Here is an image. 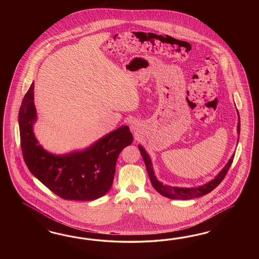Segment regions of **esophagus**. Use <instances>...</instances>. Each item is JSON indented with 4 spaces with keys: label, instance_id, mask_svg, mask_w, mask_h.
<instances>
[{
    "label": "esophagus",
    "instance_id": "34e87169",
    "mask_svg": "<svg viewBox=\"0 0 259 259\" xmlns=\"http://www.w3.org/2000/svg\"><path fill=\"white\" fill-rule=\"evenodd\" d=\"M130 127H131V130L133 131L134 133L140 132V124H139V122L137 120H135V119L132 120L130 122Z\"/></svg>",
    "mask_w": 259,
    "mask_h": 259
}]
</instances>
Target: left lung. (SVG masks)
Returning <instances> with one entry per match:
<instances>
[{
  "label": "left lung",
  "mask_w": 259,
  "mask_h": 259,
  "mask_svg": "<svg viewBox=\"0 0 259 259\" xmlns=\"http://www.w3.org/2000/svg\"><path fill=\"white\" fill-rule=\"evenodd\" d=\"M239 116V113H238ZM237 133L239 136L240 133V118H238V123H237ZM239 140V138H238ZM139 149L141 151V156L144 160V163L146 166L147 172L149 175L150 181L153 185V187L156 189V191L158 192L160 195L166 196L168 198H172V199H192L195 197L198 196H205L207 194H209L210 192H212V190L217 188L220 185V182L223 181V179L225 178V176L227 175L228 170L230 169L232 162L234 160L235 156L233 155V157L230 158V160L228 161L227 164L225 165V167L222 169V171L217 176V178L212 181H210L207 184H204L202 186L196 187V188H180V187H172V186H168V185H163L161 182L157 181L154 175V171L152 168V163H151V159L149 156L147 155L146 151L143 149V147L139 145Z\"/></svg>",
  "instance_id": "obj_1"
}]
</instances>
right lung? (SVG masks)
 <instances>
[{
	"mask_svg": "<svg viewBox=\"0 0 259 259\" xmlns=\"http://www.w3.org/2000/svg\"><path fill=\"white\" fill-rule=\"evenodd\" d=\"M32 83L19 112L21 147L29 171L63 199L94 200L109 191L119 153L133 142L129 127L121 126L93 146L68 156H54L41 148L32 126L36 120Z\"/></svg>",
	"mask_w": 259,
	"mask_h": 259,
	"instance_id": "add662e5",
	"label": "right lung"
}]
</instances>
